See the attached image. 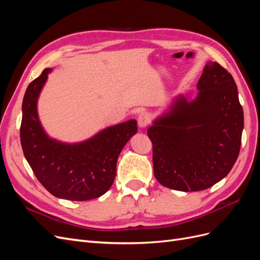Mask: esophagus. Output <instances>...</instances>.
<instances>
[{"label": "esophagus", "mask_w": 260, "mask_h": 260, "mask_svg": "<svg viewBox=\"0 0 260 260\" xmlns=\"http://www.w3.org/2000/svg\"><path fill=\"white\" fill-rule=\"evenodd\" d=\"M151 121H152V115L149 113H146V112L141 113L138 118V122H139V125L141 128L146 127V125L151 123Z\"/></svg>", "instance_id": "esophagus-1"}]
</instances>
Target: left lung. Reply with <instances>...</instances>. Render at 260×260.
<instances>
[{
  "label": "left lung",
  "mask_w": 260,
  "mask_h": 260,
  "mask_svg": "<svg viewBox=\"0 0 260 260\" xmlns=\"http://www.w3.org/2000/svg\"><path fill=\"white\" fill-rule=\"evenodd\" d=\"M198 89L193 101L177 98L147 129L155 178L172 190H206L229 174L240 153L244 115L233 77L209 61Z\"/></svg>",
  "instance_id": "8db88e82"
}]
</instances>
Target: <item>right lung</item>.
<instances>
[{
	"label": "right lung",
	"mask_w": 260,
	"mask_h": 260,
	"mask_svg": "<svg viewBox=\"0 0 260 260\" xmlns=\"http://www.w3.org/2000/svg\"><path fill=\"white\" fill-rule=\"evenodd\" d=\"M51 68L30 82L22 101L20 143L37 179L52 195L69 201L100 198L112 186L118 156L138 131L135 119L108 127L81 143L66 144L46 136L37 102Z\"/></svg>",
	"instance_id": "1"
}]
</instances>
